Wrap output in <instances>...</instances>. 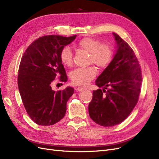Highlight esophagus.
I'll return each instance as SVG.
<instances>
[{"label": "esophagus", "mask_w": 159, "mask_h": 159, "mask_svg": "<svg viewBox=\"0 0 159 159\" xmlns=\"http://www.w3.org/2000/svg\"><path fill=\"white\" fill-rule=\"evenodd\" d=\"M78 89V91H84L85 89H84V88L79 87V88H78V89Z\"/></svg>", "instance_id": "34e87169"}]
</instances>
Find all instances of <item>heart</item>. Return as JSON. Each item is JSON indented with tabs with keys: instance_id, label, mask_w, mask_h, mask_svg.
Listing matches in <instances>:
<instances>
[{
	"instance_id": "obj_1",
	"label": "heart",
	"mask_w": 159,
	"mask_h": 159,
	"mask_svg": "<svg viewBox=\"0 0 159 159\" xmlns=\"http://www.w3.org/2000/svg\"><path fill=\"white\" fill-rule=\"evenodd\" d=\"M80 49L89 53V63H93L99 68L107 67L113 59V50L107 44H101V42L91 38H85L80 40L78 44ZM60 57L61 63L66 66H70L72 64V51L68 46L62 48ZM97 74L95 67L91 66L87 68H78L70 73L72 83L77 85H85L93 80Z\"/></svg>"
}]
</instances>
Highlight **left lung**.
<instances>
[{
	"label": "left lung",
	"instance_id": "obj_1",
	"mask_svg": "<svg viewBox=\"0 0 159 159\" xmlns=\"http://www.w3.org/2000/svg\"><path fill=\"white\" fill-rule=\"evenodd\" d=\"M113 35L115 54L95 80L103 89L93 91L88 107L91 119L104 127L116 125L129 116L138 102L142 82L140 66L133 50L117 34Z\"/></svg>",
	"mask_w": 159,
	"mask_h": 159
}]
</instances>
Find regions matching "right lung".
Segmentation results:
<instances>
[{
  "instance_id": "obj_1",
  "label": "right lung",
  "mask_w": 159,
  "mask_h": 159,
  "mask_svg": "<svg viewBox=\"0 0 159 159\" xmlns=\"http://www.w3.org/2000/svg\"><path fill=\"white\" fill-rule=\"evenodd\" d=\"M76 36H42L24 53L18 70V89L26 112L39 125H52L65 116L67 102L74 89L67 87L55 91L51 84L57 76L61 81L68 80L60 54Z\"/></svg>"
}]
</instances>
